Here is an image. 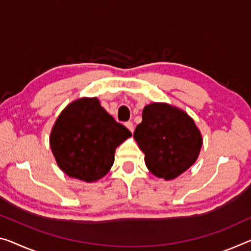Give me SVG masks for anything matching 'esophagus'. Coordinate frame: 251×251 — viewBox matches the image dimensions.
Returning a JSON list of instances; mask_svg holds the SVG:
<instances>
[{"mask_svg": "<svg viewBox=\"0 0 251 251\" xmlns=\"http://www.w3.org/2000/svg\"><path fill=\"white\" fill-rule=\"evenodd\" d=\"M126 128H128L131 132H133V130H134V126H133V123L132 122H126Z\"/></svg>", "mask_w": 251, "mask_h": 251, "instance_id": "obj_1", "label": "esophagus"}]
</instances>
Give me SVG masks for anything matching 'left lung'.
<instances>
[{
  "label": "left lung",
  "instance_id": "8db88e82",
  "mask_svg": "<svg viewBox=\"0 0 251 251\" xmlns=\"http://www.w3.org/2000/svg\"><path fill=\"white\" fill-rule=\"evenodd\" d=\"M133 138L145 153L149 172L165 180L186 172L198 159L203 144L201 131L190 115L160 102L144 107Z\"/></svg>",
  "mask_w": 251,
  "mask_h": 251
}]
</instances>
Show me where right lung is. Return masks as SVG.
<instances>
[{"label": "right lung", "instance_id": "obj_1", "mask_svg": "<svg viewBox=\"0 0 251 251\" xmlns=\"http://www.w3.org/2000/svg\"><path fill=\"white\" fill-rule=\"evenodd\" d=\"M130 137V131L103 109L98 98H80L61 111L49 144L65 174L92 183L109 173L115 149Z\"/></svg>", "mask_w": 251, "mask_h": 251}]
</instances>
